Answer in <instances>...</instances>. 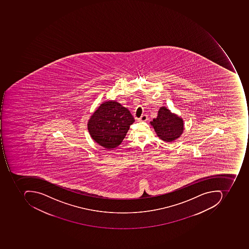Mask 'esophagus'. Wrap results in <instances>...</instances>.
I'll list each match as a JSON object with an SVG mask.
<instances>
[{
	"instance_id": "esophagus-1",
	"label": "esophagus",
	"mask_w": 249,
	"mask_h": 249,
	"mask_svg": "<svg viewBox=\"0 0 249 249\" xmlns=\"http://www.w3.org/2000/svg\"><path fill=\"white\" fill-rule=\"evenodd\" d=\"M147 115H146V114H143V115H142V117H141V118L139 119V121H143V122H145V121H147Z\"/></svg>"
}]
</instances>
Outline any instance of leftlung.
Wrapping results in <instances>:
<instances>
[{
    "label": "left lung",
    "mask_w": 249,
    "mask_h": 249,
    "mask_svg": "<svg viewBox=\"0 0 249 249\" xmlns=\"http://www.w3.org/2000/svg\"><path fill=\"white\" fill-rule=\"evenodd\" d=\"M156 135L165 142H173L182 135L184 123L182 117L171 112L169 109L162 106L158 111L156 118L150 122Z\"/></svg>",
    "instance_id": "8db88e82"
}]
</instances>
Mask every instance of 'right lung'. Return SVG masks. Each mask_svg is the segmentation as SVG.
I'll list each match as a JSON object with an SVG mask.
<instances>
[{"mask_svg": "<svg viewBox=\"0 0 249 249\" xmlns=\"http://www.w3.org/2000/svg\"><path fill=\"white\" fill-rule=\"evenodd\" d=\"M134 122V117L126 107L115 100H108L103 102L90 116L88 128L95 142L111 150L122 143Z\"/></svg>", "mask_w": 249, "mask_h": 249, "instance_id": "add662e5", "label": "right lung"}]
</instances>
